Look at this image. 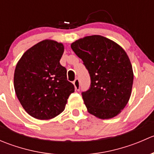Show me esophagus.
Wrapping results in <instances>:
<instances>
[{"label":"esophagus","instance_id":"esophagus-1","mask_svg":"<svg viewBox=\"0 0 154 154\" xmlns=\"http://www.w3.org/2000/svg\"><path fill=\"white\" fill-rule=\"evenodd\" d=\"M73 84H74L76 90L80 89V80H79V79H75V80L73 82Z\"/></svg>","mask_w":154,"mask_h":154}]
</instances>
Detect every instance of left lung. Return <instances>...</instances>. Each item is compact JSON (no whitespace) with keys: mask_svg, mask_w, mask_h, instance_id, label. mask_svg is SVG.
<instances>
[{"mask_svg":"<svg viewBox=\"0 0 154 154\" xmlns=\"http://www.w3.org/2000/svg\"><path fill=\"white\" fill-rule=\"evenodd\" d=\"M71 48L91 77L89 89L82 93L87 111L100 119L120 114L130 100L133 83V67L125 50L99 35L76 40Z\"/></svg>","mask_w":154,"mask_h":154,"instance_id":"obj_1","label":"left lung"}]
</instances>
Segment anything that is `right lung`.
<instances>
[{"label": "right lung", "mask_w": 154, "mask_h": 154, "mask_svg": "<svg viewBox=\"0 0 154 154\" xmlns=\"http://www.w3.org/2000/svg\"><path fill=\"white\" fill-rule=\"evenodd\" d=\"M63 43L51 39L39 42L25 51L14 73V88L21 106L35 119L48 120L63 112L74 91L67 80L66 68L60 60Z\"/></svg>", "instance_id": "1"}]
</instances>
